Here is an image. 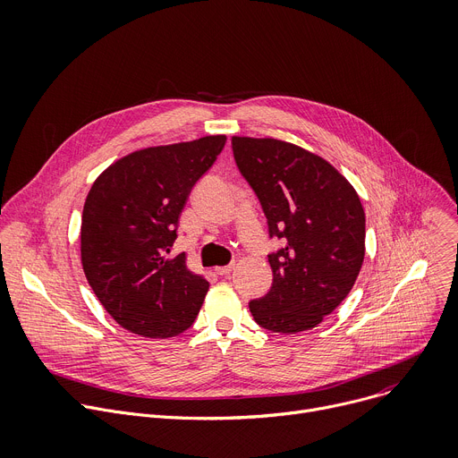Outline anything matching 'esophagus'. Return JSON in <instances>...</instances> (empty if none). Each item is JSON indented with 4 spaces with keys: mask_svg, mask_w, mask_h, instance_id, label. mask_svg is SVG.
Returning <instances> with one entry per match:
<instances>
[{
    "mask_svg": "<svg viewBox=\"0 0 458 458\" xmlns=\"http://www.w3.org/2000/svg\"><path fill=\"white\" fill-rule=\"evenodd\" d=\"M233 270V263H230V265H225V267H217L216 268V272L217 274H221V276H228V274Z\"/></svg>",
    "mask_w": 458,
    "mask_h": 458,
    "instance_id": "34e87169",
    "label": "esophagus"
}]
</instances>
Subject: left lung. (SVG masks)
Listing matches in <instances>:
<instances>
[{
    "mask_svg": "<svg viewBox=\"0 0 458 458\" xmlns=\"http://www.w3.org/2000/svg\"><path fill=\"white\" fill-rule=\"evenodd\" d=\"M233 158L258 195L268 235L270 291L249 303L274 333L315 327L352 291L364 259V209L350 182L318 155L274 138H232Z\"/></svg>",
    "mask_w": 458,
    "mask_h": 458,
    "instance_id": "1",
    "label": "left lung"
}]
</instances>
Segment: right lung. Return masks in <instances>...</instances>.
<instances>
[{
  "label": "right lung",
  "mask_w": 458,
  "mask_h": 458,
  "mask_svg": "<svg viewBox=\"0 0 458 458\" xmlns=\"http://www.w3.org/2000/svg\"><path fill=\"white\" fill-rule=\"evenodd\" d=\"M225 134L147 147L106 167L89 188L81 223V261L108 315L148 339H167L197 318L209 284L167 258L197 180Z\"/></svg>",
  "instance_id": "1"
}]
</instances>
